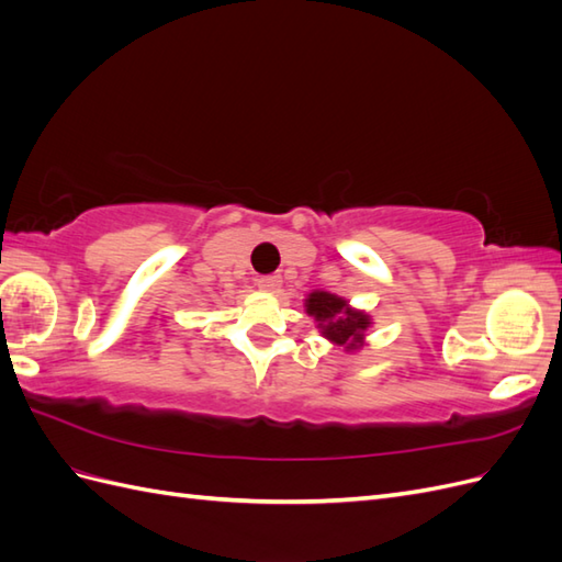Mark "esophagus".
<instances>
[{
  "instance_id": "1",
  "label": "esophagus",
  "mask_w": 562,
  "mask_h": 562,
  "mask_svg": "<svg viewBox=\"0 0 562 562\" xmlns=\"http://www.w3.org/2000/svg\"><path fill=\"white\" fill-rule=\"evenodd\" d=\"M258 288H260V291H267V293H277L279 288H281V277H277V274L260 277L258 279Z\"/></svg>"
}]
</instances>
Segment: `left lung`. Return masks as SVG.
Returning a JSON list of instances; mask_svg holds the SVG:
<instances>
[{"mask_svg": "<svg viewBox=\"0 0 562 562\" xmlns=\"http://www.w3.org/2000/svg\"><path fill=\"white\" fill-rule=\"evenodd\" d=\"M304 310L316 321L321 335L333 345L356 351L363 347V333L370 328V316L366 312L351 310L349 302L328 291H314L304 300Z\"/></svg>", "mask_w": 562, "mask_h": 562, "instance_id": "8db88e82", "label": "left lung"}]
</instances>
